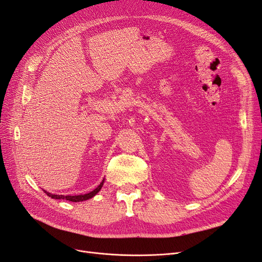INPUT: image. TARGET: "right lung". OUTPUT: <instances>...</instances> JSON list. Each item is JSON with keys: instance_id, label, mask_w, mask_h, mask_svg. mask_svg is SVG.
I'll use <instances>...</instances> for the list:
<instances>
[{"instance_id": "add662e5", "label": "right lung", "mask_w": 262, "mask_h": 262, "mask_svg": "<svg viewBox=\"0 0 262 262\" xmlns=\"http://www.w3.org/2000/svg\"><path fill=\"white\" fill-rule=\"evenodd\" d=\"M104 181H105V179H102V181L100 182L99 186L96 189H94L93 191H91L89 193H85V194H78V195H61L60 194L59 195V194H52V193H49L47 191H45V192L47 193V195H49L50 198H52V199H66L68 201H72V202H81V201L89 200V199H91V198H93L94 195H96L100 191L102 185H104Z\"/></svg>"}]
</instances>
